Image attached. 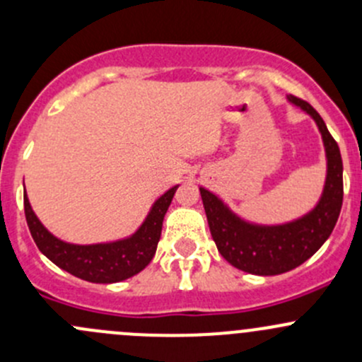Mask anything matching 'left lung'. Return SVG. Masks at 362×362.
Returning a JSON list of instances; mask_svg holds the SVG:
<instances>
[{
	"label": "left lung",
	"instance_id": "8db88e82",
	"mask_svg": "<svg viewBox=\"0 0 362 362\" xmlns=\"http://www.w3.org/2000/svg\"><path fill=\"white\" fill-rule=\"evenodd\" d=\"M289 101L313 117L326 147V185L319 204L310 214L289 224L254 226L231 214L217 196L199 189L218 252L235 268L252 275H280L303 264L329 238L341 210L343 163L337 140L312 105L296 96H289Z\"/></svg>",
	"mask_w": 362,
	"mask_h": 362
}]
</instances>
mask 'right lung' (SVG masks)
<instances>
[{
  "label": "right lung",
  "instance_id": "obj_1",
  "mask_svg": "<svg viewBox=\"0 0 362 362\" xmlns=\"http://www.w3.org/2000/svg\"><path fill=\"white\" fill-rule=\"evenodd\" d=\"M175 191L177 185L160 196L141 228L131 238L100 245H69L57 240L36 218L25 194L24 214L36 247L54 264L87 282L113 284L136 275L152 261L160 238L163 218Z\"/></svg>",
  "mask_w": 362,
  "mask_h": 362
}]
</instances>
